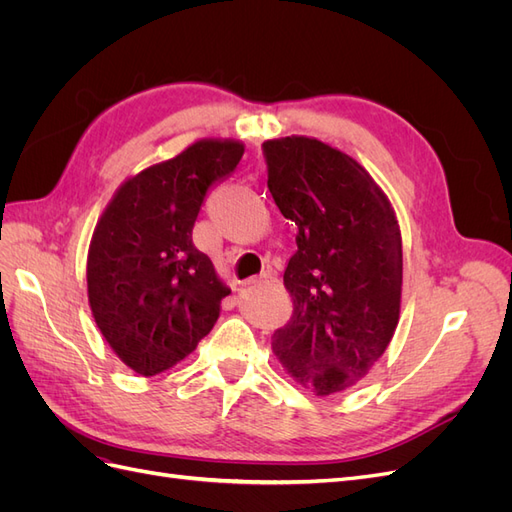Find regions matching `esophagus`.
I'll return each instance as SVG.
<instances>
[{"mask_svg": "<svg viewBox=\"0 0 512 512\" xmlns=\"http://www.w3.org/2000/svg\"><path fill=\"white\" fill-rule=\"evenodd\" d=\"M277 280L273 275H269V273H262V275H256V277H252V280H247V286L250 288H258V286H273Z\"/></svg>", "mask_w": 512, "mask_h": 512, "instance_id": "1", "label": "esophagus"}]
</instances>
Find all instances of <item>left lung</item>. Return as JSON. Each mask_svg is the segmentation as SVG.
<instances>
[{"label":"left lung","mask_w":512,"mask_h":512,"mask_svg":"<svg viewBox=\"0 0 512 512\" xmlns=\"http://www.w3.org/2000/svg\"><path fill=\"white\" fill-rule=\"evenodd\" d=\"M277 209L297 226L284 286L294 312L273 333L288 374L316 395L359 382L399 320L401 235L367 170L316 138L262 145Z\"/></svg>","instance_id":"1"}]
</instances>
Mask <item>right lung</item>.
Segmentation results:
<instances>
[{
    "instance_id": "obj_1",
    "label": "right lung",
    "mask_w": 512,
    "mask_h": 512,
    "mask_svg": "<svg viewBox=\"0 0 512 512\" xmlns=\"http://www.w3.org/2000/svg\"><path fill=\"white\" fill-rule=\"evenodd\" d=\"M241 156V143L198 141L123 183L102 213L87 258L89 305L108 346L138 374L185 359L220 318L230 290L192 228Z\"/></svg>"
}]
</instances>
